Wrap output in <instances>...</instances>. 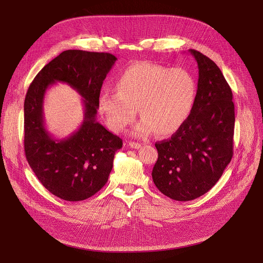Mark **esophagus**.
Here are the masks:
<instances>
[{
	"mask_svg": "<svg viewBox=\"0 0 263 263\" xmlns=\"http://www.w3.org/2000/svg\"><path fill=\"white\" fill-rule=\"evenodd\" d=\"M129 147L133 148V149H139V148H141V144L135 143V142H129Z\"/></svg>",
	"mask_w": 263,
	"mask_h": 263,
	"instance_id": "34e87169",
	"label": "esophagus"
}]
</instances>
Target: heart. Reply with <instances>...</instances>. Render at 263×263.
Segmentation results:
<instances>
[{"label":"heart","instance_id":"obj_1","mask_svg":"<svg viewBox=\"0 0 263 263\" xmlns=\"http://www.w3.org/2000/svg\"><path fill=\"white\" fill-rule=\"evenodd\" d=\"M196 82L183 68H167L148 62L137 63L122 72L117 90L103 89L99 109L107 127L119 132L134 119H142L133 134L175 133L190 116L196 97Z\"/></svg>","mask_w":263,"mask_h":263}]
</instances>
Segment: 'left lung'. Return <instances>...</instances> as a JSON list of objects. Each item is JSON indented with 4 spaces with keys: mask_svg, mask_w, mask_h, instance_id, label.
<instances>
[{
    "mask_svg": "<svg viewBox=\"0 0 263 263\" xmlns=\"http://www.w3.org/2000/svg\"><path fill=\"white\" fill-rule=\"evenodd\" d=\"M198 65L195 102L170 140L156 143L153 180L167 197L189 201L211 190L230 163L233 150L232 91L217 65L189 50Z\"/></svg>",
    "mask_w": 263,
    "mask_h": 263,
    "instance_id": "obj_1",
    "label": "left lung"
}]
</instances>
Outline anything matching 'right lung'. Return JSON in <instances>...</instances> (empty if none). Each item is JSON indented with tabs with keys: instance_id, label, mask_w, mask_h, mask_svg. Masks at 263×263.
<instances>
[{
	"instance_id": "add662e5",
	"label": "right lung",
	"mask_w": 263,
	"mask_h": 263,
	"mask_svg": "<svg viewBox=\"0 0 263 263\" xmlns=\"http://www.w3.org/2000/svg\"><path fill=\"white\" fill-rule=\"evenodd\" d=\"M113 54L67 50L47 64L27 89L24 100V151L38 180L67 201L84 200L106 183L122 140L96 119L103 81L115 64ZM70 85L81 95L85 119L79 130L58 140L43 120V99L54 82Z\"/></svg>"
}]
</instances>
